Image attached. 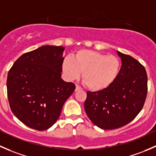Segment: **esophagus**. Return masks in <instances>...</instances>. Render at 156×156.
I'll return each instance as SVG.
<instances>
[{"mask_svg": "<svg viewBox=\"0 0 156 156\" xmlns=\"http://www.w3.org/2000/svg\"><path fill=\"white\" fill-rule=\"evenodd\" d=\"M82 90V88L80 87L79 86H76V89H75V91H81Z\"/></svg>", "mask_w": 156, "mask_h": 156, "instance_id": "obj_1", "label": "esophagus"}]
</instances>
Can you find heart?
<instances>
[{"mask_svg":"<svg viewBox=\"0 0 156 156\" xmlns=\"http://www.w3.org/2000/svg\"><path fill=\"white\" fill-rule=\"evenodd\" d=\"M120 60L113 55L102 53L90 49H82L73 58L66 57L62 62V70L68 80L80 76L87 88L100 91L115 81L120 69Z\"/></svg>","mask_w":156,"mask_h":156,"instance_id":"1","label":"heart"}]
</instances>
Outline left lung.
<instances>
[{"instance_id":"1","label":"left lung","mask_w":156,"mask_h":156,"mask_svg":"<svg viewBox=\"0 0 156 156\" xmlns=\"http://www.w3.org/2000/svg\"><path fill=\"white\" fill-rule=\"evenodd\" d=\"M122 67L115 81L106 89L87 91L84 109L91 122L101 129L121 128L142 110L147 94L145 67L131 56L117 51Z\"/></svg>"}]
</instances>
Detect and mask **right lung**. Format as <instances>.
<instances>
[{
    "mask_svg": "<svg viewBox=\"0 0 156 156\" xmlns=\"http://www.w3.org/2000/svg\"><path fill=\"white\" fill-rule=\"evenodd\" d=\"M65 47L43 46L21 55L8 73L9 107L25 126L38 131L52 127L75 90L62 78Z\"/></svg>",
    "mask_w": 156,
    "mask_h": 156,
    "instance_id": "add662e5",
    "label": "right lung"
}]
</instances>
